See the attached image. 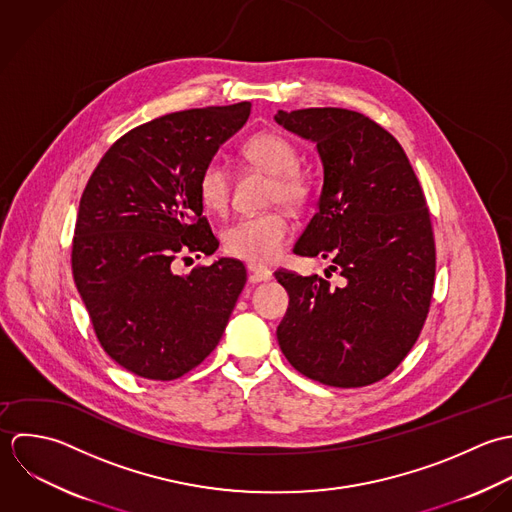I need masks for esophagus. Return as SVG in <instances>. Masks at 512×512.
Returning a JSON list of instances; mask_svg holds the SVG:
<instances>
[{"label": "esophagus", "instance_id": "obj_1", "mask_svg": "<svg viewBox=\"0 0 512 512\" xmlns=\"http://www.w3.org/2000/svg\"><path fill=\"white\" fill-rule=\"evenodd\" d=\"M247 271H249L251 283H267V281L273 279V271L263 267V265H257V263H249Z\"/></svg>", "mask_w": 512, "mask_h": 512}]
</instances>
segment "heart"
Instances as JSON below:
<instances>
[{
    "instance_id": "1",
    "label": "heart",
    "mask_w": 512,
    "mask_h": 512,
    "mask_svg": "<svg viewBox=\"0 0 512 512\" xmlns=\"http://www.w3.org/2000/svg\"><path fill=\"white\" fill-rule=\"evenodd\" d=\"M243 156L259 170L271 176L269 202L301 205L308 194L307 180L301 176V158L297 148L281 134H257L243 146ZM198 194L205 209L221 213L229 204L231 176L221 160L205 164ZM291 235V221L283 211H265L237 217L223 231V247L229 255L269 263L277 259Z\"/></svg>"
}]
</instances>
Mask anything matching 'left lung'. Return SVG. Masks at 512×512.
<instances>
[{
    "mask_svg": "<svg viewBox=\"0 0 512 512\" xmlns=\"http://www.w3.org/2000/svg\"><path fill=\"white\" fill-rule=\"evenodd\" d=\"M316 144L322 190L295 243L301 257L330 259L338 287L318 275L277 271L289 308L277 328L295 370L334 388H362L392 374L415 344L433 293L429 209L400 142L346 108L275 114Z\"/></svg>",
    "mask_w": 512,
    "mask_h": 512,
    "instance_id": "8db88e82",
    "label": "left lung"
}]
</instances>
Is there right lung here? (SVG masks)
I'll return each instance as SVG.
<instances>
[{
  "label": "right lung",
  "mask_w": 512,
  "mask_h": 512,
  "mask_svg": "<svg viewBox=\"0 0 512 512\" xmlns=\"http://www.w3.org/2000/svg\"><path fill=\"white\" fill-rule=\"evenodd\" d=\"M249 112V103L207 106L136 126L108 148L81 196L75 285L104 352L140 378L176 380L202 364L245 287L237 259L188 275L174 261L219 247L198 182Z\"/></svg>",
  "instance_id": "obj_1"
}]
</instances>
